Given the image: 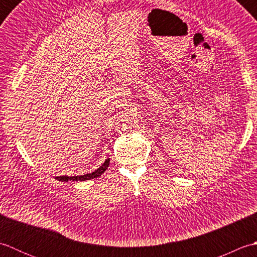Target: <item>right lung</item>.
Wrapping results in <instances>:
<instances>
[{"mask_svg": "<svg viewBox=\"0 0 257 257\" xmlns=\"http://www.w3.org/2000/svg\"><path fill=\"white\" fill-rule=\"evenodd\" d=\"M109 161H110V159H107L105 162H103V165L98 168L97 170H95L94 172H91V173L84 174V176H75V177L63 176V177H55V179L58 180V181H62V182H64V181L65 182H67V181H86V180L95 179V178L100 177L101 174L106 171V169L109 166Z\"/></svg>", "mask_w": 257, "mask_h": 257, "instance_id": "right-lung-1", "label": "right lung"}]
</instances>
